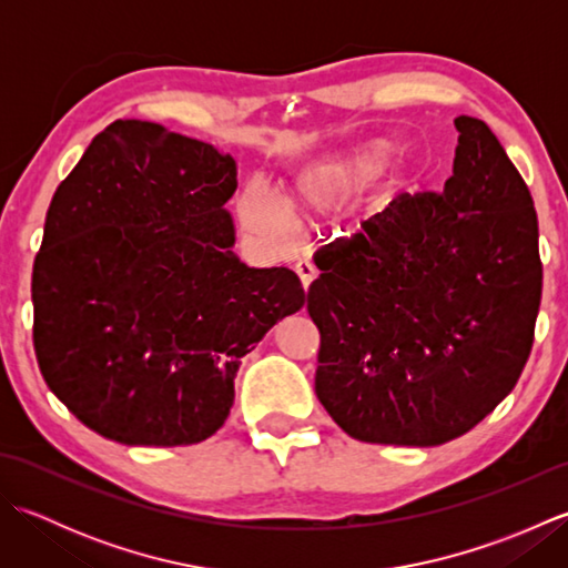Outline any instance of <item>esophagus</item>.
Listing matches in <instances>:
<instances>
[{
  "mask_svg": "<svg viewBox=\"0 0 568 568\" xmlns=\"http://www.w3.org/2000/svg\"><path fill=\"white\" fill-rule=\"evenodd\" d=\"M295 273L300 275V281H303V287H305V291L310 287V283L315 281V277H317L315 265H312L310 261H297V263H295Z\"/></svg>",
  "mask_w": 568,
  "mask_h": 568,
  "instance_id": "esophagus-1",
  "label": "esophagus"
}]
</instances>
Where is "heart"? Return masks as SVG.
<instances>
[{
    "label": "heart",
    "instance_id": "1",
    "mask_svg": "<svg viewBox=\"0 0 568 568\" xmlns=\"http://www.w3.org/2000/svg\"><path fill=\"white\" fill-rule=\"evenodd\" d=\"M385 163H388V149L383 143H373V146L310 165L297 175L293 192L285 200L287 210L295 214L329 210L371 183ZM241 216H244L251 232L261 236L277 239L287 232V216L283 207L256 185L248 187L241 197Z\"/></svg>",
    "mask_w": 568,
    "mask_h": 568
}]
</instances>
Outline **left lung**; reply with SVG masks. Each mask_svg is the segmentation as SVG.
Listing matches in <instances>:
<instances>
[{"label": "left lung", "mask_w": 568, "mask_h": 568, "mask_svg": "<svg viewBox=\"0 0 568 568\" xmlns=\"http://www.w3.org/2000/svg\"><path fill=\"white\" fill-rule=\"evenodd\" d=\"M454 124V175L442 192H403L315 256V390L358 442L462 437L515 388L532 352L541 300L532 195L486 122Z\"/></svg>", "instance_id": "8db88e82"}]
</instances>
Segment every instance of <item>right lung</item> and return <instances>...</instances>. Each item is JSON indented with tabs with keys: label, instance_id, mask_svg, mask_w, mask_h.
Listing matches in <instances>:
<instances>
[{
	"label": "right lung",
	"instance_id": "add662e5",
	"mask_svg": "<svg viewBox=\"0 0 568 568\" xmlns=\"http://www.w3.org/2000/svg\"><path fill=\"white\" fill-rule=\"evenodd\" d=\"M229 153L116 119L58 185L33 263V348L84 427L187 446L224 425L241 358L305 305L291 268H248L224 210Z\"/></svg>",
	"mask_w": 568,
	"mask_h": 568
}]
</instances>
